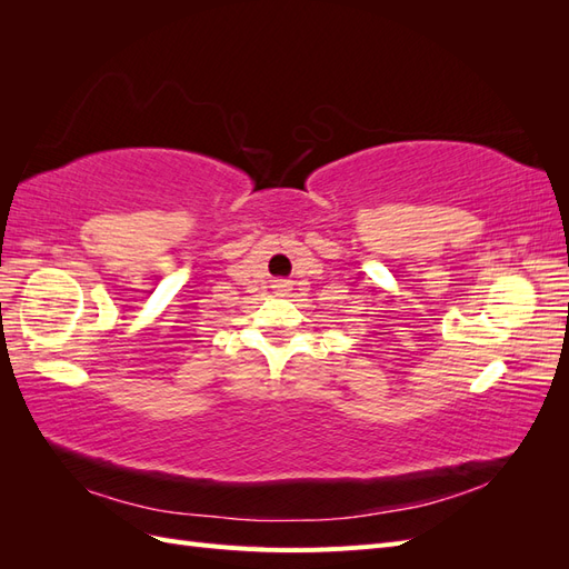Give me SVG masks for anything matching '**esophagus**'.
Instances as JSON below:
<instances>
[{
	"label": "esophagus",
	"instance_id": "esophagus-1",
	"mask_svg": "<svg viewBox=\"0 0 569 569\" xmlns=\"http://www.w3.org/2000/svg\"><path fill=\"white\" fill-rule=\"evenodd\" d=\"M272 287L278 289L280 295H284V291H289V289H291V282H289V280H274V282H272Z\"/></svg>",
	"mask_w": 569,
	"mask_h": 569
}]
</instances>
